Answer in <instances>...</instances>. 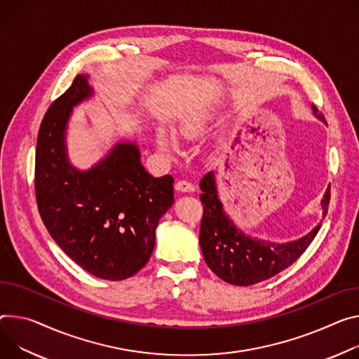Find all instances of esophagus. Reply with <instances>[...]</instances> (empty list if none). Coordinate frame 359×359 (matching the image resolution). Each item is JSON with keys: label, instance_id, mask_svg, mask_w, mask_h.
Segmentation results:
<instances>
[{"label": "esophagus", "instance_id": "obj_1", "mask_svg": "<svg viewBox=\"0 0 359 359\" xmlns=\"http://www.w3.org/2000/svg\"><path fill=\"white\" fill-rule=\"evenodd\" d=\"M175 187H176V190L183 191V193H190V191L194 190V186L190 182H187V180H177Z\"/></svg>", "mask_w": 359, "mask_h": 359}]
</instances>
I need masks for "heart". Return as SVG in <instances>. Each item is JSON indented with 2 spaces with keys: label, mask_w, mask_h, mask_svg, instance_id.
<instances>
[{
  "label": "heart",
  "mask_w": 359,
  "mask_h": 359,
  "mask_svg": "<svg viewBox=\"0 0 359 359\" xmlns=\"http://www.w3.org/2000/svg\"><path fill=\"white\" fill-rule=\"evenodd\" d=\"M208 120H209V114H193L182 121L180 132L183 136H186L189 139L196 137L198 135H201L203 132ZM158 143L165 151H172L177 147V140L175 139V136L169 135L168 132H160Z\"/></svg>",
  "instance_id": "1"
}]
</instances>
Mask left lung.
I'll return each mask as SVG.
<instances>
[{
  "mask_svg": "<svg viewBox=\"0 0 359 359\" xmlns=\"http://www.w3.org/2000/svg\"><path fill=\"white\" fill-rule=\"evenodd\" d=\"M312 110L325 121L315 106ZM201 189L203 216L199 241L205 262L216 276L231 285L250 286L285 271L304 255L320 229L319 223L305 238L286 245L250 239L236 229L223 212L212 172L202 179ZM330 201L331 190L328 187L322 199L323 217L328 213Z\"/></svg>",
  "mask_w": 359,
  "mask_h": 359,
  "instance_id": "left-lung-1",
  "label": "left lung"
}]
</instances>
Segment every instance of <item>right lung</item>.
<instances>
[{
	"instance_id": "add662e5",
	"label": "right lung",
	"mask_w": 359,
	"mask_h": 359,
	"mask_svg": "<svg viewBox=\"0 0 359 359\" xmlns=\"http://www.w3.org/2000/svg\"><path fill=\"white\" fill-rule=\"evenodd\" d=\"M90 94L87 79L77 76L48 107L37 137L36 201L48 233L79 266L123 280L149 262L175 180L150 176L132 143L117 144L88 172L69 165L64 130L73 107Z\"/></svg>"
}]
</instances>
